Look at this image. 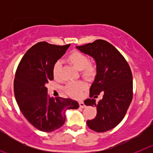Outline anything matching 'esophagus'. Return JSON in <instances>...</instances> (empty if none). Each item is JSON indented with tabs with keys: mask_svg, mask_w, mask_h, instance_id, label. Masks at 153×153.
Masks as SVG:
<instances>
[{
	"mask_svg": "<svg viewBox=\"0 0 153 153\" xmlns=\"http://www.w3.org/2000/svg\"><path fill=\"white\" fill-rule=\"evenodd\" d=\"M79 107H80V108H85V107H86V105H85L84 102H83V101H80V102H79Z\"/></svg>",
	"mask_w": 153,
	"mask_h": 153,
	"instance_id": "esophagus-1",
	"label": "esophagus"
}]
</instances>
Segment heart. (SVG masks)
<instances>
[{"mask_svg": "<svg viewBox=\"0 0 153 153\" xmlns=\"http://www.w3.org/2000/svg\"><path fill=\"white\" fill-rule=\"evenodd\" d=\"M67 60L74 67L81 71V75L86 79H92L97 74V67L95 63L90 62V58L86 54L79 51H74L67 56ZM61 64L56 62L53 67V75L54 78L60 76ZM86 89V84L83 81L70 82L65 86V91L70 97L77 98L80 97L83 90Z\"/></svg>", "mask_w": 153, "mask_h": 153, "instance_id": "b5f03b06", "label": "heart"}]
</instances>
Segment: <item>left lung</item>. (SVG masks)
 <instances>
[{
  "mask_svg": "<svg viewBox=\"0 0 153 153\" xmlns=\"http://www.w3.org/2000/svg\"><path fill=\"white\" fill-rule=\"evenodd\" d=\"M78 50L94 58L97 74L90 90V97L84 101L86 106H95L97 116L86 124L98 132L113 129L123 120L132 100V75L129 64L120 51L109 42L97 40L93 43L77 46ZM100 92L103 99L95 102Z\"/></svg>",
  "mask_w": 153,
  "mask_h": 153,
  "instance_id": "obj_1",
  "label": "left lung"
}]
</instances>
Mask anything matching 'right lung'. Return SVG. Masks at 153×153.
Here are the masks:
<instances>
[{"instance_id":"obj_1","label":"right lung","mask_w":153,"mask_h":153,"mask_svg":"<svg viewBox=\"0 0 153 153\" xmlns=\"http://www.w3.org/2000/svg\"><path fill=\"white\" fill-rule=\"evenodd\" d=\"M70 45L39 42L27 51L16 70L13 90L19 108L28 122L43 132L60 128L66 120V110L79 107L71 99L49 97L46 87L53 79V64Z\"/></svg>"}]
</instances>
